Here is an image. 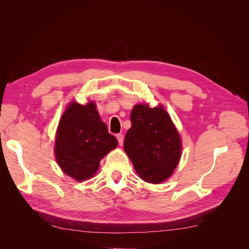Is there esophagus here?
<instances>
[{
    "label": "esophagus",
    "instance_id": "1",
    "mask_svg": "<svg viewBox=\"0 0 249 249\" xmlns=\"http://www.w3.org/2000/svg\"><path fill=\"white\" fill-rule=\"evenodd\" d=\"M116 137H117L119 145H123V143H124V135L123 134H117Z\"/></svg>",
    "mask_w": 249,
    "mask_h": 249
}]
</instances>
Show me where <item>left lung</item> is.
<instances>
[{
    "label": "left lung",
    "mask_w": 249,
    "mask_h": 249,
    "mask_svg": "<svg viewBox=\"0 0 249 249\" xmlns=\"http://www.w3.org/2000/svg\"><path fill=\"white\" fill-rule=\"evenodd\" d=\"M131 124L124 152L143 180L162 183L172 175L182 152L179 135L168 113L162 106L136 105L131 112Z\"/></svg>",
    "instance_id": "left-lung-1"
}]
</instances>
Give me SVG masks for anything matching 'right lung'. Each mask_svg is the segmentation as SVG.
I'll use <instances>...</instances> for the list:
<instances>
[{"label":"right lung","instance_id":"1","mask_svg":"<svg viewBox=\"0 0 249 249\" xmlns=\"http://www.w3.org/2000/svg\"><path fill=\"white\" fill-rule=\"evenodd\" d=\"M117 145V139L108 132L94 103L83 106L71 103L60 119L55 154L59 166L77 180L91 178L100 161Z\"/></svg>","mask_w":249,"mask_h":249}]
</instances>
